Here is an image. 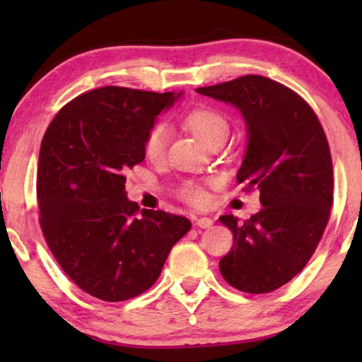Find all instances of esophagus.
<instances>
[{
  "label": "esophagus",
  "mask_w": 362,
  "mask_h": 362,
  "mask_svg": "<svg viewBox=\"0 0 362 362\" xmlns=\"http://www.w3.org/2000/svg\"><path fill=\"white\" fill-rule=\"evenodd\" d=\"M196 226L199 227V229H209L212 226V219L211 217H199V219H196Z\"/></svg>",
  "instance_id": "esophagus-1"
}]
</instances>
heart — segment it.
Instances as JSON below:
<instances>
[{
  "label": "heart",
  "instance_id": "b5f03b06",
  "mask_svg": "<svg viewBox=\"0 0 362 362\" xmlns=\"http://www.w3.org/2000/svg\"><path fill=\"white\" fill-rule=\"evenodd\" d=\"M186 127L199 138L201 141H211L214 136L227 135V120L219 112L212 108H196L186 117ZM168 140H170V128L165 123H156L148 130L143 143V151L150 160H160L165 155ZM182 199L191 204L201 206L207 201L206 191L194 182H187L181 189Z\"/></svg>",
  "mask_w": 362,
  "mask_h": 362
}]
</instances>
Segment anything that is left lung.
Returning <instances> with one entry per match:
<instances>
[{"instance_id":"8db88e82","label":"left lung","mask_w":362,"mask_h":362,"mask_svg":"<svg viewBox=\"0 0 362 362\" xmlns=\"http://www.w3.org/2000/svg\"><path fill=\"white\" fill-rule=\"evenodd\" d=\"M196 92L230 103L244 117L247 146L237 181L257 187L264 206L244 222L232 214L219 217L234 234L219 270L237 290L269 293L305 269L328 224V140L308 103L269 77L244 76Z\"/></svg>"}]
</instances>
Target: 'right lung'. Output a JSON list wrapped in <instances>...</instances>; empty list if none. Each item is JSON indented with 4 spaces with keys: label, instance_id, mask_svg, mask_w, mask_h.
<instances>
[{
    "label": "right lung",
    "instance_id": "add662e5",
    "mask_svg": "<svg viewBox=\"0 0 362 362\" xmlns=\"http://www.w3.org/2000/svg\"><path fill=\"white\" fill-rule=\"evenodd\" d=\"M180 93L102 87L64 105L44 133L37 166L42 234L62 270L103 301L141 295L158 280L189 219L141 209L125 173L145 160L143 143Z\"/></svg>",
    "mask_w": 362,
    "mask_h": 362
}]
</instances>
